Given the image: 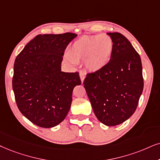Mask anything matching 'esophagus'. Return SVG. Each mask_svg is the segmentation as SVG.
<instances>
[{
	"instance_id": "1",
	"label": "esophagus",
	"mask_w": 160,
	"mask_h": 160,
	"mask_svg": "<svg viewBox=\"0 0 160 160\" xmlns=\"http://www.w3.org/2000/svg\"><path fill=\"white\" fill-rule=\"evenodd\" d=\"M80 80H81V82L82 83V82H83V80H84L85 78H86V76H85V74L83 73V72H80Z\"/></svg>"
}]
</instances>
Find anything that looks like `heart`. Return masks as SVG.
<instances>
[{
    "mask_svg": "<svg viewBox=\"0 0 160 160\" xmlns=\"http://www.w3.org/2000/svg\"><path fill=\"white\" fill-rule=\"evenodd\" d=\"M114 50L112 38L106 34L85 35L73 43L68 50L72 63L85 60V66L92 72L102 70L110 61Z\"/></svg>",
    "mask_w": 160,
    "mask_h": 160,
    "instance_id": "b5f03b06",
    "label": "heart"
}]
</instances>
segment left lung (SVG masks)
<instances>
[{
  "label": "left lung",
  "mask_w": 160,
  "mask_h": 160,
  "mask_svg": "<svg viewBox=\"0 0 160 160\" xmlns=\"http://www.w3.org/2000/svg\"><path fill=\"white\" fill-rule=\"evenodd\" d=\"M107 34L114 41L110 61L102 70L87 74L83 85L97 118L114 126L136 111L144 82L141 58L129 40L119 32Z\"/></svg>",
  "instance_id": "1"
}]
</instances>
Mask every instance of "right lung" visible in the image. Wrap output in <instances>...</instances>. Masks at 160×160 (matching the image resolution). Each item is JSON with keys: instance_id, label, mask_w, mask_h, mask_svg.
I'll list each match as a JSON object with an SVG mask.
<instances>
[{"instance_id": "obj_1", "label": "right lung", "mask_w": 160, "mask_h": 160, "mask_svg": "<svg viewBox=\"0 0 160 160\" xmlns=\"http://www.w3.org/2000/svg\"><path fill=\"white\" fill-rule=\"evenodd\" d=\"M77 36L71 32L38 35L16 58L12 78L16 103L38 126H56L69 112L73 89L81 80L78 72H61V62L66 47Z\"/></svg>"}]
</instances>
